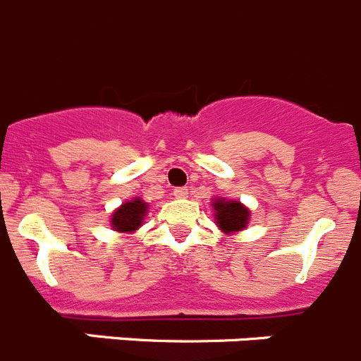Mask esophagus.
<instances>
[{
  "instance_id": "esophagus-1",
  "label": "esophagus",
  "mask_w": 361,
  "mask_h": 361,
  "mask_svg": "<svg viewBox=\"0 0 361 361\" xmlns=\"http://www.w3.org/2000/svg\"><path fill=\"white\" fill-rule=\"evenodd\" d=\"M173 195L177 197V199H184V197L188 195V188H175Z\"/></svg>"
}]
</instances>
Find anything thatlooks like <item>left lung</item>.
Returning a JSON list of instances; mask_svg holds the SVG:
<instances>
[{"instance_id": "8db88e82", "label": "left lung", "mask_w": 361, "mask_h": 361, "mask_svg": "<svg viewBox=\"0 0 361 361\" xmlns=\"http://www.w3.org/2000/svg\"><path fill=\"white\" fill-rule=\"evenodd\" d=\"M213 206H215L216 212V224L220 226L222 231H240V229L245 228L247 219H250V212H247V208H244L240 202H237V200L219 199Z\"/></svg>"}]
</instances>
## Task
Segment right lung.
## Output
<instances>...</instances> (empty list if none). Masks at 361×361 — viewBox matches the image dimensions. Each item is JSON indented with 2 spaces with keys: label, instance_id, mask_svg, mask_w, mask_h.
Listing matches in <instances>:
<instances>
[{
  "label": "right lung",
  "instance_id": "1",
  "mask_svg": "<svg viewBox=\"0 0 361 361\" xmlns=\"http://www.w3.org/2000/svg\"><path fill=\"white\" fill-rule=\"evenodd\" d=\"M146 215V202L141 199H135L132 202H124L114 216H111V226L117 231H135L141 226L142 219Z\"/></svg>",
  "mask_w": 361,
  "mask_h": 361
}]
</instances>
